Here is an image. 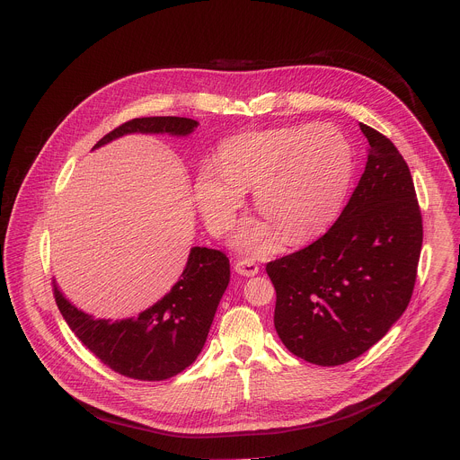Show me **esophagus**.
<instances>
[{
	"instance_id": "esophagus-1",
	"label": "esophagus",
	"mask_w": 460,
	"mask_h": 460,
	"mask_svg": "<svg viewBox=\"0 0 460 460\" xmlns=\"http://www.w3.org/2000/svg\"><path fill=\"white\" fill-rule=\"evenodd\" d=\"M234 270H236L238 274L249 278V276L258 274V265L252 263V261H249V260H240V261L234 263Z\"/></svg>"
}]
</instances>
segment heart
Wrapping results in <instances>:
<instances>
[{
    "instance_id": "heart-1",
    "label": "heart",
    "mask_w": 460,
    "mask_h": 460,
    "mask_svg": "<svg viewBox=\"0 0 460 460\" xmlns=\"http://www.w3.org/2000/svg\"><path fill=\"white\" fill-rule=\"evenodd\" d=\"M354 175V153L345 135L329 124L281 126L227 138L217 168H200L195 200L211 233L227 231L252 190L265 222L245 226L236 245L267 252L276 236L299 245L323 234L340 215Z\"/></svg>"
}]
</instances>
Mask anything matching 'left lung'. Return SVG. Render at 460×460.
<instances>
[{
  "label": "left lung",
  "mask_w": 460,
  "mask_h": 460,
  "mask_svg": "<svg viewBox=\"0 0 460 460\" xmlns=\"http://www.w3.org/2000/svg\"><path fill=\"white\" fill-rule=\"evenodd\" d=\"M359 128L370 144L368 159L336 224L309 247L265 267L281 343L320 367L359 358L402 316L422 247L408 164L390 138Z\"/></svg>",
  "instance_id": "obj_1"
}]
</instances>
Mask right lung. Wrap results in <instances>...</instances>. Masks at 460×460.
Returning <instances> with one entry per match:
<instances>
[{
	"label": "right lung",
	"instance_id": "add662e5",
	"mask_svg": "<svg viewBox=\"0 0 460 460\" xmlns=\"http://www.w3.org/2000/svg\"><path fill=\"white\" fill-rule=\"evenodd\" d=\"M197 126V120L186 117L133 119L104 135L93 149L129 133L188 137ZM229 276L224 252L191 247L179 281L138 316L95 320L65 297L56 279L54 296L72 332L104 365L131 379L164 381L188 368L202 352Z\"/></svg>",
	"mask_w": 460,
	"mask_h": 460
}]
</instances>
